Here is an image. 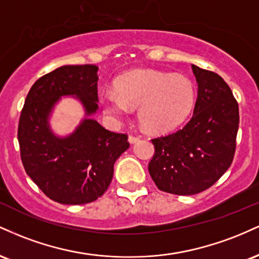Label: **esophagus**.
Returning <instances> with one entry per match:
<instances>
[{"instance_id": "esophagus-1", "label": "esophagus", "mask_w": 259, "mask_h": 259, "mask_svg": "<svg viewBox=\"0 0 259 259\" xmlns=\"http://www.w3.org/2000/svg\"><path fill=\"white\" fill-rule=\"evenodd\" d=\"M127 140H129L130 144H135V142L139 141L140 138H139V136H135V135H129V139H127Z\"/></svg>"}]
</instances>
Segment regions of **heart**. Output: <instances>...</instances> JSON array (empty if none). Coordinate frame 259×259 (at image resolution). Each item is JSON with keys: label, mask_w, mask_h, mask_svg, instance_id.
<instances>
[{"label": "heart", "mask_w": 259, "mask_h": 259, "mask_svg": "<svg viewBox=\"0 0 259 259\" xmlns=\"http://www.w3.org/2000/svg\"><path fill=\"white\" fill-rule=\"evenodd\" d=\"M115 89L103 92L106 112L123 118L139 108L140 123L153 133L170 132L183 124L196 101V88L187 76L151 69L124 74L115 81Z\"/></svg>", "instance_id": "1"}]
</instances>
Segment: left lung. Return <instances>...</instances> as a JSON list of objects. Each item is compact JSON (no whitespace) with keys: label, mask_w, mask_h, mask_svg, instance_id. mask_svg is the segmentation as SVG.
<instances>
[{"label":"left lung","mask_w":259,"mask_h":259,"mask_svg":"<svg viewBox=\"0 0 259 259\" xmlns=\"http://www.w3.org/2000/svg\"><path fill=\"white\" fill-rule=\"evenodd\" d=\"M197 81L194 114L183 129L152 139L148 171L157 187L174 195L209 189L233 163L239 105L224 79L192 64Z\"/></svg>","instance_id":"8db88e82"}]
</instances>
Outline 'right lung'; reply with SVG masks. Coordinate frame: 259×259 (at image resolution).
<instances>
[{"instance_id": "obj_1", "label": "right lung", "mask_w": 259, "mask_h": 259, "mask_svg": "<svg viewBox=\"0 0 259 259\" xmlns=\"http://www.w3.org/2000/svg\"><path fill=\"white\" fill-rule=\"evenodd\" d=\"M94 64L63 65L41 76L25 99L18 125L26 174L47 197L62 204L96 201L108 189L113 165L129 148L126 134L109 132L86 117L73 134L59 138L49 117L62 96H76L91 115L99 108Z\"/></svg>"}]
</instances>
